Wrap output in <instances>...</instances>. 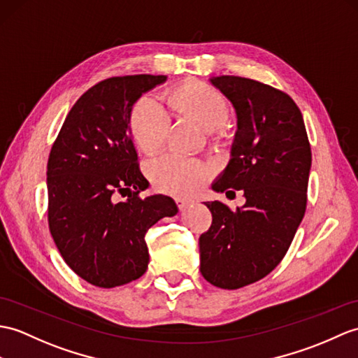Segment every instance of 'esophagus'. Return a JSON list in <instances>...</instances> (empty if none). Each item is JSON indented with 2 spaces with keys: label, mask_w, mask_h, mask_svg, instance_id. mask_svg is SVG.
I'll return each instance as SVG.
<instances>
[{
  "label": "esophagus",
  "mask_w": 358,
  "mask_h": 358,
  "mask_svg": "<svg viewBox=\"0 0 358 358\" xmlns=\"http://www.w3.org/2000/svg\"><path fill=\"white\" fill-rule=\"evenodd\" d=\"M176 203H177V207H178L180 210H185V209H187L189 206H192V204H194L192 201H187V199H181V198L176 199Z\"/></svg>",
  "instance_id": "esophagus-1"
}]
</instances>
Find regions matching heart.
<instances>
[{
	"label": "heart",
	"mask_w": 358,
	"mask_h": 358,
	"mask_svg": "<svg viewBox=\"0 0 358 358\" xmlns=\"http://www.w3.org/2000/svg\"><path fill=\"white\" fill-rule=\"evenodd\" d=\"M171 110L195 120L206 131H217L227 123L230 105L227 99L206 82L186 80L166 94ZM169 115L157 99L143 96L129 113V132L134 145L145 154L162 149L169 132ZM146 173L157 190L185 196L199 190L209 169L201 162L189 157L166 154L149 162Z\"/></svg>",
	"instance_id": "b5f03b06"
}]
</instances>
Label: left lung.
<instances>
[{"mask_svg":"<svg viewBox=\"0 0 358 358\" xmlns=\"http://www.w3.org/2000/svg\"><path fill=\"white\" fill-rule=\"evenodd\" d=\"M212 84L234 103L231 159L212 189L245 204L204 203L212 226L199 236V271L212 285L236 289L267 276L284 259L306 209L311 146L302 113L284 91L239 76Z\"/></svg>","mask_w":358,"mask_h":358,"instance_id":"left-lung-1","label":"left lung"}]
</instances>
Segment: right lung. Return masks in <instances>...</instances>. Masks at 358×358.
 Returning <instances> with one entry per match:
<instances>
[{"label":"right lung","instance_id":"right-lung-1","mask_svg":"<svg viewBox=\"0 0 358 358\" xmlns=\"http://www.w3.org/2000/svg\"><path fill=\"white\" fill-rule=\"evenodd\" d=\"M164 80L134 74L99 82L73 105L50 151V234L66 265L91 285L138 279L149 262L146 231L178 212L169 196H140L149 182L128 132L132 105ZM119 193L129 198L117 202Z\"/></svg>","mask_w":358,"mask_h":358}]
</instances>
